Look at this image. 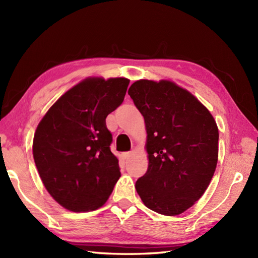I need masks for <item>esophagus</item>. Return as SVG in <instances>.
Instances as JSON below:
<instances>
[{
  "label": "esophagus",
  "mask_w": 258,
  "mask_h": 258,
  "mask_svg": "<svg viewBox=\"0 0 258 258\" xmlns=\"http://www.w3.org/2000/svg\"><path fill=\"white\" fill-rule=\"evenodd\" d=\"M131 155H132V152H125V153H123V156H124L125 160H127V158H130Z\"/></svg>",
  "instance_id": "1"
}]
</instances>
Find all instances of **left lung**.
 Wrapping results in <instances>:
<instances>
[{
    "instance_id": "obj_1",
    "label": "left lung",
    "mask_w": 258,
    "mask_h": 258,
    "mask_svg": "<svg viewBox=\"0 0 258 258\" xmlns=\"http://www.w3.org/2000/svg\"><path fill=\"white\" fill-rule=\"evenodd\" d=\"M128 95L144 116L149 168L135 187L144 205L179 215L201 199L218 158V128L210 111L171 81L140 80Z\"/></svg>"
}]
</instances>
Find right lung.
Returning <instances> with one entry per match:
<instances>
[{"label": "right lung", "instance_id": "1", "mask_svg": "<svg viewBox=\"0 0 258 258\" xmlns=\"http://www.w3.org/2000/svg\"><path fill=\"white\" fill-rule=\"evenodd\" d=\"M130 80L89 78L73 86L41 119L33 157L48 193L72 212L103 206L120 176L109 149L106 116L124 101Z\"/></svg>", "mask_w": 258, "mask_h": 258}]
</instances>
